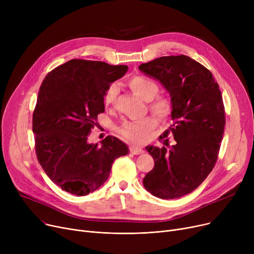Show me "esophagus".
Here are the masks:
<instances>
[{
  "mask_svg": "<svg viewBox=\"0 0 254 254\" xmlns=\"http://www.w3.org/2000/svg\"><path fill=\"white\" fill-rule=\"evenodd\" d=\"M129 151H130V153L136 154V155L142 154V153L144 152V150H143L142 148H139V147H137V146H130V147H129Z\"/></svg>",
  "mask_w": 254,
  "mask_h": 254,
  "instance_id": "esophagus-1",
  "label": "esophagus"
}]
</instances>
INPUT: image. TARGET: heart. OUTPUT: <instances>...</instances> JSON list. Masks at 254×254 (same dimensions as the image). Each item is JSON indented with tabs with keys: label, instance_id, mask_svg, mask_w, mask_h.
<instances>
[{
	"label": "heart",
	"instance_id": "heart-1",
	"mask_svg": "<svg viewBox=\"0 0 254 254\" xmlns=\"http://www.w3.org/2000/svg\"><path fill=\"white\" fill-rule=\"evenodd\" d=\"M129 88L137 96L145 101H149V110L157 119H167L173 110V105L167 97H155L158 92V85L152 79L145 76H132L127 80ZM118 95V85L112 83L106 90L105 103L107 106L113 105ZM154 119L147 117L139 122L127 123L122 128V135L135 143H143L147 140L149 132L155 127Z\"/></svg>",
	"mask_w": 254,
	"mask_h": 254
}]
</instances>
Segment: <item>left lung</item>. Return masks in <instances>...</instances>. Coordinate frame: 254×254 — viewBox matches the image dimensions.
<instances>
[{
	"label": "left lung",
	"instance_id": "1",
	"mask_svg": "<svg viewBox=\"0 0 254 254\" xmlns=\"http://www.w3.org/2000/svg\"><path fill=\"white\" fill-rule=\"evenodd\" d=\"M139 70L169 92L173 125L159 138L171 131L175 140L170 150L146 146L154 167L143 185L156 197L178 198L193 191L215 166L225 125L221 91L212 73L186 56L158 58Z\"/></svg>",
	"mask_w": 254,
	"mask_h": 254
}]
</instances>
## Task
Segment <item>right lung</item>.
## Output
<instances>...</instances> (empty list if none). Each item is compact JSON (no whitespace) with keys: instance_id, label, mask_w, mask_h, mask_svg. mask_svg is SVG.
Wrapping results in <instances>:
<instances>
[{"instance_id":"right-lung-1","label":"right lung","mask_w":254,"mask_h":254,"mask_svg":"<svg viewBox=\"0 0 254 254\" xmlns=\"http://www.w3.org/2000/svg\"><path fill=\"white\" fill-rule=\"evenodd\" d=\"M127 65L71 60L46 75L33 114L38 162L63 190L86 195L107 181L116 158L128 153L126 143L106 137L88 143L98 114L105 111L107 88Z\"/></svg>"}]
</instances>
